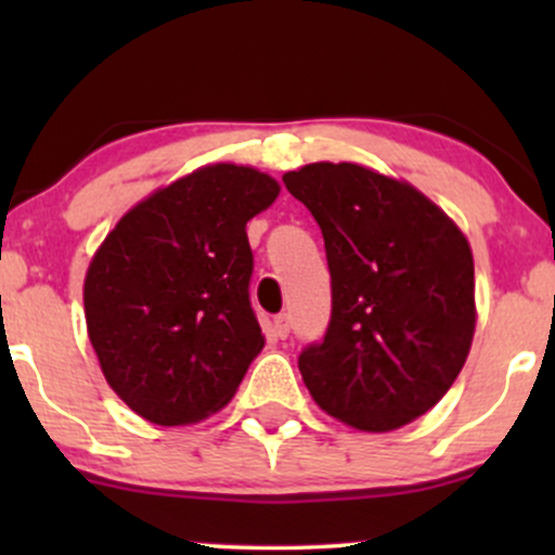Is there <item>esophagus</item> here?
Returning <instances> with one entry per match:
<instances>
[{
  "instance_id": "34e87169",
  "label": "esophagus",
  "mask_w": 555,
  "mask_h": 555,
  "mask_svg": "<svg viewBox=\"0 0 555 555\" xmlns=\"http://www.w3.org/2000/svg\"><path fill=\"white\" fill-rule=\"evenodd\" d=\"M289 328H292V323H289V315L282 313V315H276V318H273V331H276V336H279V339H286V336H289Z\"/></svg>"
}]
</instances>
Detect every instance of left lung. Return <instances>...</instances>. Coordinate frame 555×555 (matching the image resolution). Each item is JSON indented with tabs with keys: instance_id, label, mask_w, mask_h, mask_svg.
<instances>
[{
	"instance_id": "obj_1",
	"label": "left lung",
	"mask_w": 555,
	"mask_h": 555,
	"mask_svg": "<svg viewBox=\"0 0 555 555\" xmlns=\"http://www.w3.org/2000/svg\"><path fill=\"white\" fill-rule=\"evenodd\" d=\"M284 184L323 232L331 323L299 354L315 404L388 433L433 410L473 347L475 260L451 216L415 184L354 162H315Z\"/></svg>"
}]
</instances>
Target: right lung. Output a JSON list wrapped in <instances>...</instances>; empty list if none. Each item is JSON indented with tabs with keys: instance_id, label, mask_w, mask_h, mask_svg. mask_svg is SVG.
Segmentation results:
<instances>
[{
	"instance_id": "add662e5",
	"label": "right lung",
	"mask_w": 555,
	"mask_h": 555,
	"mask_svg": "<svg viewBox=\"0 0 555 555\" xmlns=\"http://www.w3.org/2000/svg\"><path fill=\"white\" fill-rule=\"evenodd\" d=\"M279 193L256 167L206 164L135 203L93 253L88 339L135 415L193 425L237 393L266 344L247 295L245 227Z\"/></svg>"
}]
</instances>
